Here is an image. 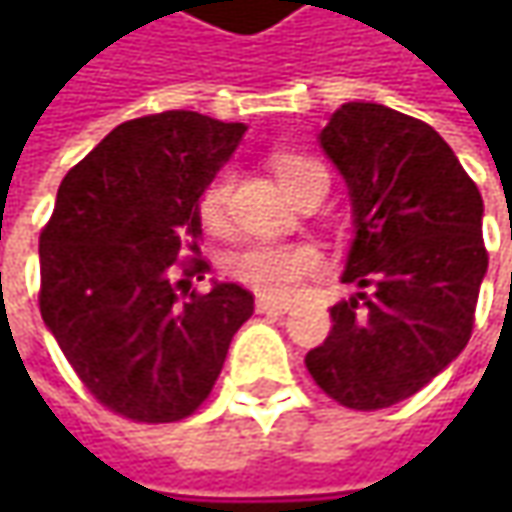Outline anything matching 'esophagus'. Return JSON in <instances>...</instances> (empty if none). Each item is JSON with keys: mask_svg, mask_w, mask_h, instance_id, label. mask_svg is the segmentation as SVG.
<instances>
[{"mask_svg": "<svg viewBox=\"0 0 512 512\" xmlns=\"http://www.w3.org/2000/svg\"><path fill=\"white\" fill-rule=\"evenodd\" d=\"M290 307H293L290 302L273 299V296H256V310L259 313H287Z\"/></svg>", "mask_w": 512, "mask_h": 512, "instance_id": "1", "label": "esophagus"}]
</instances>
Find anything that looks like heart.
<instances>
[{"instance_id": "heart-1", "label": "heart", "mask_w": 512, "mask_h": 512, "mask_svg": "<svg viewBox=\"0 0 512 512\" xmlns=\"http://www.w3.org/2000/svg\"><path fill=\"white\" fill-rule=\"evenodd\" d=\"M279 182L293 190L299 185V179L316 170L319 165L302 159V156H279L273 162ZM227 190H230V173L222 170L216 173L207 187L202 190L199 199V216L207 227H219L225 219ZM230 270L236 279H242L245 285L262 290L267 296H290L296 293L307 276H313L319 270V253L310 245H276V242H262V245H250L239 250L230 259Z\"/></svg>"}]
</instances>
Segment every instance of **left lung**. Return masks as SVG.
<instances>
[{"label": "left lung", "mask_w": 512, "mask_h": 512, "mask_svg": "<svg viewBox=\"0 0 512 512\" xmlns=\"http://www.w3.org/2000/svg\"><path fill=\"white\" fill-rule=\"evenodd\" d=\"M342 173L353 242L330 307L333 330L307 353L313 382L353 410L419 393L464 350L487 273L484 202L430 125L376 102H347L319 133Z\"/></svg>", "instance_id": "8db88e82"}]
</instances>
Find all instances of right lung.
I'll use <instances>...</instances> for the list:
<instances>
[{"mask_svg":"<svg viewBox=\"0 0 512 512\" xmlns=\"http://www.w3.org/2000/svg\"><path fill=\"white\" fill-rule=\"evenodd\" d=\"M247 125L165 110L113 128L62 179L39 236L45 327L76 376L113 413L145 424L190 416L253 316L236 282L205 273L199 199Z\"/></svg>","mask_w":512,"mask_h":512,"instance_id":"right-lung-1","label":"right lung"}]
</instances>
